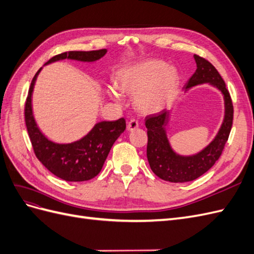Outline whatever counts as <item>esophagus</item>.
Masks as SVG:
<instances>
[{
	"instance_id": "obj_1",
	"label": "esophagus",
	"mask_w": 254,
	"mask_h": 254,
	"mask_svg": "<svg viewBox=\"0 0 254 254\" xmlns=\"http://www.w3.org/2000/svg\"><path fill=\"white\" fill-rule=\"evenodd\" d=\"M137 127H139V123H137V121H136V120L132 119V120H130V121L128 122V124H127V129H128V130H130V131H132V130L136 129Z\"/></svg>"
}]
</instances>
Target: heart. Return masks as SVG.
<instances>
[{"label": "heart", "instance_id": "b5f03b06", "mask_svg": "<svg viewBox=\"0 0 254 254\" xmlns=\"http://www.w3.org/2000/svg\"><path fill=\"white\" fill-rule=\"evenodd\" d=\"M179 87V74L161 60H147L123 70L117 79V88L134 96L135 108L142 113L162 111L175 97ZM109 96L120 101L119 92L111 88Z\"/></svg>", "mask_w": 254, "mask_h": 254}]
</instances>
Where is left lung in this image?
I'll use <instances>...</instances> for the list:
<instances>
[{
	"label": "left lung",
	"instance_id": "obj_1",
	"mask_svg": "<svg viewBox=\"0 0 254 254\" xmlns=\"http://www.w3.org/2000/svg\"><path fill=\"white\" fill-rule=\"evenodd\" d=\"M194 58L197 68L184 86V90L188 91L191 87L202 83H210L218 89L224 95L225 117L213 141L202 150L191 156H181L172 148L165 129L170 122V111L163 110L145 119L148 135L147 159L151 171L159 178L175 183L193 181L209 171L221 156L232 128L233 105L224 79L206 59L198 55H194Z\"/></svg>",
	"mask_w": 254,
	"mask_h": 254
}]
</instances>
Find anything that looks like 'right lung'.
Wrapping results in <instances>:
<instances>
[{
	"mask_svg": "<svg viewBox=\"0 0 254 254\" xmlns=\"http://www.w3.org/2000/svg\"><path fill=\"white\" fill-rule=\"evenodd\" d=\"M106 53V49L90 52H65L51 58L45 65L64 59L93 63L104 57ZM41 70L42 67L36 73L30 83L24 109L25 124L35 155L52 174L60 179L80 182L94 178L102 171L112 145L126 129L125 119L96 123L87 135L72 143L59 144L49 140L37 126L32 107L34 86Z\"/></svg>",
	"mask_w": 254,
	"mask_h": 254,
	"instance_id": "right-lung-1",
	"label": "right lung"
}]
</instances>
